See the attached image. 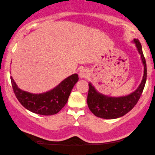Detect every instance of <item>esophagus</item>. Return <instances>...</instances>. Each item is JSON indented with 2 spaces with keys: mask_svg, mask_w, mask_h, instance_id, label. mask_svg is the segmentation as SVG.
Listing matches in <instances>:
<instances>
[{
  "mask_svg": "<svg viewBox=\"0 0 155 155\" xmlns=\"http://www.w3.org/2000/svg\"><path fill=\"white\" fill-rule=\"evenodd\" d=\"M79 76L81 78H86L88 76V70L86 68H81L79 71Z\"/></svg>",
  "mask_w": 155,
  "mask_h": 155,
  "instance_id": "esophagus-1",
  "label": "esophagus"
}]
</instances>
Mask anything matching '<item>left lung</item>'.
Listing matches in <instances>:
<instances>
[{"mask_svg":"<svg viewBox=\"0 0 155 155\" xmlns=\"http://www.w3.org/2000/svg\"><path fill=\"white\" fill-rule=\"evenodd\" d=\"M133 41L135 43L138 53H140L144 67V73L141 83L138 88L133 93L127 96L119 97H112L102 94L95 89L91 83H88L87 103L89 110L97 117L114 119L124 116L133 108L141 96L147 81V64L139 40L134 39Z\"/></svg>","mask_w":155,"mask_h":155,"instance_id":"obj_1","label":"left lung"}]
</instances>
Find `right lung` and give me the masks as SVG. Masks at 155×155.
I'll list each match as a JSON object with an SVG mask.
<instances>
[{
    "mask_svg": "<svg viewBox=\"0 0 155 155\" xmlns=\"http://www.w3.org/2000/svg\"><path fill=\"white\" fill-rule=\"evenodd\" d=\"M77 74H72L53 89L42 94H32L17 87L11 77L14 93L21 105L34 114L44 116L56 114L67 104L71 91L78 81Z\"/></svg>",
    "mask_w": 155,
    "mask_h": 155,
    "instance_id": "right-lung-1",
    "label": "right lung"
}]
</instances>
